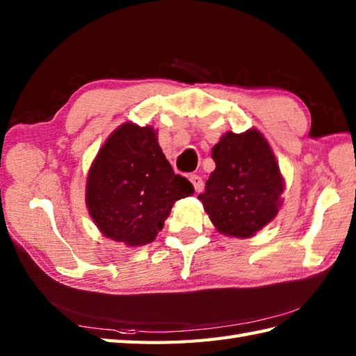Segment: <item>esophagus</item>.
I'll return each instance as SVG.
<instances>
[{
  "label": "esophagus",
  "instance_id": "34e87169",
  "mask_svg": "<svg viewBox=\"0 0 356 356\" xmlns=\"http://www.w3.org/2000/svg\"><path fill=\"white\" fill-rule=\"evenodd\" d=\"M188 179H190V182L193 184L195 193H202V190H203V180H202V177L197 176V174H190V176H188Z\"/></svg>",
  "mask_w": 356,
  "mask_h": 356
}]
</instances>
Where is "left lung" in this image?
<instances>
[{
	"label": "left lung",
	"mask_w": 356,
	"mask_h": 356,
	"mask_svg": "<svg viewBox=\"0 0 356 356\" xmlns=\"http://www.w3.org/2000/svg\"><path fill=\"white\" fill-rule=\"evenodd\" d=\"M216 170L199 194L216 228L252 237L278 213L283 179L268 140L257 130L228 131L213 147Z\"/></svg>",
	"instance_id": "left-lung-1"
}]
</instances>
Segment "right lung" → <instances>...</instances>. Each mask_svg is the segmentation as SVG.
<instances>
[{
    "mask_svg": "<svg viewBox=\"0 0 356 356\" xmlns=\"http://www.w3.org/2000/svg\"><path fill=\"white\" fill-rule=\"evenodd\" d=\"M193 193L190 180L174 174L153 128L127 122L97 153L86 200L105 237L140 246L156 238L174 202Z\"/></svg>",
    "mask_w": 356,
    "mask_h": 356,
    "instance_id": "obj_1",
    "label": "right lung"
}]
</instances>
